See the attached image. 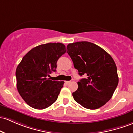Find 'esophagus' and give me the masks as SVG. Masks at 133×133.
<instances>
[{
  "instance_id": "esophagus-1",
  "label": "esophagus",
  "mask_w": 133,
  "mask_h": 133,
  "mask_svg": "<svg viewBox=\"0 0 133 133\" xmlns=\"http://www.w3.org/2000/svg\"><path fill=\"white\" fill-rule=\"evenodd\" d=\"M71 82V81H65V83H66V84H69V83H70Z\"/></svg>"
}]
</instances>
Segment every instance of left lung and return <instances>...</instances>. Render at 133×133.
<instances>
[{"mask_svg": "<svg viewBox=\"0 0 133 133\" xmlns=\"http://www.w3.org/2000/svg\"><path fill=\"white\" fill-rule=\"evenodd\" d=\"M75 69L80 76L78 88L72 93L76 102L83 107L97 109L111 98L119 83L114 61L106 51L89 42H78L67 46Z\"/></svg>", "mask_w": 133, "mask_h": 133, "instance_id": "1", "label": "left lung"}]
</instances>
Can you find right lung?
Returning a JSON list of instances; mask_svg holds the SVG:
<instances>
[{
  "label": "right lung",
  "instance_id": "right-lung-1",
  "mask_svg": "<svg viewBox=\"0 0 133 133\" xmlns=\"http://www.w3.org/2000/svg\"><path fill=\"white\" fill-rule=\"evenodd\" d=\"M65 53L64 44L49 43L33 48L23 57L16 71L17 89L30 107L44 109L57 100L64 82L48 77L56 71L57 62Z\"/></svg>",
  "mask_w": 133,
  "mask_h": 133
}]
</instances>
